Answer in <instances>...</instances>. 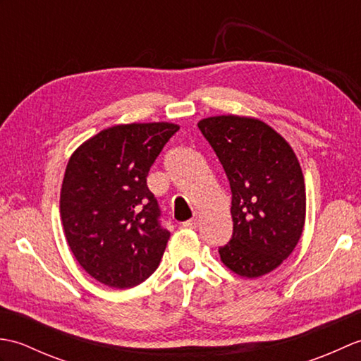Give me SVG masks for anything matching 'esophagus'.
<instances>
[{
    "instance_id": "obj_1",
    "label": "esophagus",
    "mask_w": 361,
    "mask_h": 361,
    "mask_svg": "<svg viewBox=\"0 0 361 361\" xmlns=\"http://www.w3.org/2000/svg\"><path fill=\"white\" fill-rule=\"evenodd\" d=\"M198 225V217L195 216V217H192L190 220H186L185 224H183V226L185 228H195Z\"/></svg>"
}]
</instances>
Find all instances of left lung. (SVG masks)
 <instances>
[{
  "label": "left lung",
  "instance_id": "left-lung-1",
  "mask_svg": "<svg viewBox=\"0 0 361 361\" xmlns=\"http://www.w3.org/2000/svg\"><path fill=\"white\" fill-rule=\"evenodd\" d=\"M231 188L233 235L219 255L243 278L273 271L295 250L305 220L301 166L288 142L265 122L214 116L198 122Z\"/></svg>",
  "mask_w": 361,
  "mask_h": 361
}]
</instances>
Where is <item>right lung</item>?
<instances>
[{
  "instance_id": "right-lung-1",
  "label": "right lung",
  "mask_w": 361,
  "mask_h": 361,
  "mask_svg": "<svg viewBox=\"0 0 361 361\" xmlns=\"http://www.w3.org/2000/svg\"><path fill=\"white\" fill-rule=\"evenodd\" d=\"M178 130L169 122L114 126L68 161L60 192L66 240L83 270L105 286L135 287L159 265L171 233L147 175Z\"/></svg>"
}]
</instances>
